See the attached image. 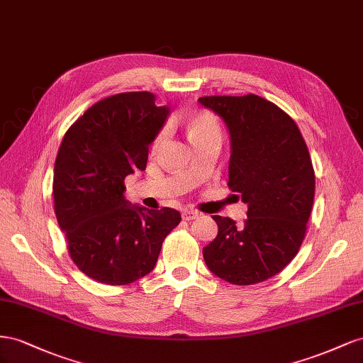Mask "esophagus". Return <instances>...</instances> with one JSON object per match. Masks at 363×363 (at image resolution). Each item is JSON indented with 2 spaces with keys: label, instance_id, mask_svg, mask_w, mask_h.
<instances>
[{
  "label": "esophagus",
  "instance_id": "1",
  "mask_svg": "<svg viewBox=\"0 0 363 363\" xmlns=\"http://www.w3.org/2000/svg\"><path fill=\"white\" fill-rule=\"evenodd\" d=\"M196 217H199V213L196 211V210H185L184 213H182V219L184 220H193V219H196Z\"/></svg>",
  "mask_w": 363,
  "mask_h": 363
}]
</instances>
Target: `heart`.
<instances>
[{
    "instance_id": "heart-1",
    "label": "heart",
    "mask_w": 363,
    "mask_h": 363,
    "mask_svg": "<svg viewBox=\"0 0 363 363\" xmlns=\"http://www.w3.org/2000/svg\"><path fill=\"white\" fill-rule=\"evenodd\" d=\"M187 126H189V135H190L191 140L198 138L201 135H205V133L219 130V124H217L216 118L213 116H210V113H206V112L193 113V116L187 121ZM165 137H167V129L164 128V129L160 130L157 138H155L153 149L160 147Z\"/></svg>"
}]
</instances>
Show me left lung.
Listing matches in <instances>:
<instances>
[{"mask_svg": "<svg viewBox=\"0 0 363 363\" xmlns=\"http://www.w3.org/2000/svg\"><path fill=\"white\" fill-rule=\"evenodd\" d=\"M199 101L225 120L231 135L228 187L242 194L247 219L219 228L203 247L210 271L231 284L250 286L281 272L306 237L315 198V170L296 123L255 94L206 96Z\"/></svg>", "mask_w": 363, "mask_h": 363, "instance_id": "8db88e82", "label": "left lung"}]
</instances>
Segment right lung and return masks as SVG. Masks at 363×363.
<instances>
[{
	"label": "right lung",
	"mask_w": 363,
	"mask_h": 363,
	"mask_svg": "<svg viewBox=\"0 0 363 363\" xmlns=\"http://www.w3.org/2000/svg\"><path fill=\"white\" fill-rule=\"evenodd\" d=\"M147 91L94 103L67 130L55 162L56 219L71 260L86 277L124 286L157 264L165 237L181 222L173 208L147 210L124 199V178L146 170L149 146L169 116Z\"/></svg>",
	"instance_id": "add662e5"
}]
</instances>
